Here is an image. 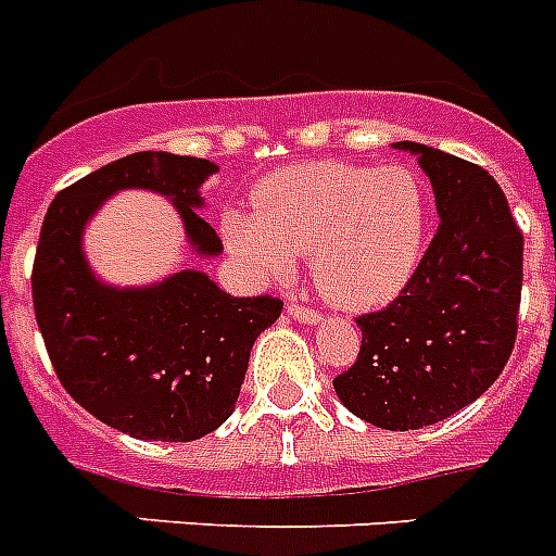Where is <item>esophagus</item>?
Here are the masks:
<instances>
[{
	"label": "esophagus",
	"instance_id": "1",
	"mask_svg": "<svg viewBox=\"0 0 556 556\" xmlns=\"http://www.w3.org/2000/svg\"><path fill=\"white\" fill-rule=\"evenodd\" d=\"M287 315L292 317V320H298V324H306V326L320 324V312L309 309V306H301V303H289Z\"/></svg>",
	"mask_w": 556,
	"mask_h": 556
}]
</instances>
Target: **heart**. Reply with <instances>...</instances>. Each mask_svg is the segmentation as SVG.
Returning a JSON list of instances; mask_svg holds the SVG:
<instances>
[{
    "label": "heart",
    "instance_id": "b5f03b06",
    "mask_svg": "<svg viewBox=\"0 0 556 556\" xmlns=\"http://www.w3.org/2000/svg\"><path fill=\"white\" fill-rule=\"evenodd\" d=\"M430 197L407 165L306 163L275 170L253 193V213L222 222L247 267L287 278L309 255L317 292L340 309L386 306L425 255Z\"/></svg>",
    "mask_w": 556,
    "mask_h": 556
}]
</instances>
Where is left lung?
Listing matches in <instances>:
<instances>
[{
  "instance_id": "left-lung-1",
  "label": "left lung",
  "mask_w": 556,
  "mask_h": 556,
  "mask_svg": "<svg viewBox=\"0 0 556 556\" xmlns=\"http://www.w3.org/2000/svg\"><path fill=\"white\" fill-rule=\"evenodd\" d=\"M439 230L414 278L386 309L357 317V363L337 400L382 430H419L458 414L501 377L517 337L523 232L490 170L421 142Z\"/></svg>"
}]
</instances>
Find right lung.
Masks as SVG:
<instances>
[{"label": "right lung", "instance_id": "add662e5", "mask_svg": "<svg viewBox=\"0 0 556 556\" xmlns=\"http://www.w3.org/2000/svg\"><path fill=\"white\" fill-rule=\"evenodd\" d=\"M219 165L137 151L52 199L33 264V306L61 386L84 410L131 439L193 441L230 419L255 337L281 317L278 298H232L202 269L149 287L101 281L84 230L117 191H154L177 207L193 255L222 241L199 216L202 182Z\"/></svg>", "mask_w": 556, "mask_h": 556}]
</instances>
